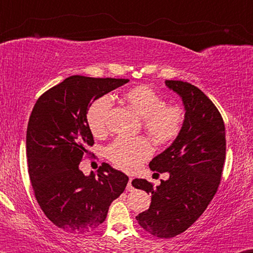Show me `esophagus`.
Returning a JSON list of instances; mask_svg holds the SVG:
<instances>
[{
  "label": "esophagus",
  "instance_id": "obj_1",
  "mask_svg": "<svg viewBox=\"0 0 253 253\" xmlns=\"http://www.w3.org/2000/svg\"><path fill=\"white\" fill-rule=\"evenodd\" d=\"M132 177H130L129 179V182H127V186H126V191L127 192H132L133 191V187H132Z\"/></svg>",
  "mask_w": 253,
  "mask_h": 253
}]
</instances>
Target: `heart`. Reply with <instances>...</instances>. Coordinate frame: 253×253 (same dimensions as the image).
Returning a JSON list of instances; mask_svg holds the SVG:
<instances>
[{
	"label": "heart",
	"mask_w": 253,
	"mask_h": 253,
	"mask_svg": "<svg viewBox=\"0 0 253 253\" xmlns=\"http://www.w3.org/2000/svg\"><path fill=\"white\" fill-rule=\"evenodd\" d=\"M126 103L143 118V127L156 143L166 144L179 135L185 122V111L177 104H166L165 98L148 86H136L124 94ZM111 98L104 96L91 104L86 114L88 129L96 137L108 132ZM153 154V145L144 136L117 137L105 149V156L124 170H136Z\"/></svg>",
	"instance_id": "heart-1"
}]
</instances>
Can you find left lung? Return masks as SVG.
I'll return each mask as SVG.
<instances>
[{
    "instance_id": "left-lung-1",
    "label": "left lung",
    "mask_w": 253,
    "mask_h": 253,
    "mask_svg": "<svg viewBox=\"0 0 253 253\" xmlns=\"http://www.w3.org/2000/svg\"><path fill=\"white\" fill-rule=\"evenodd\" d=\"M166 85L182 98L186 110L176 139L149 163L151 170L168 171L169 179L157 187L144 179L131 183L151 194L149 210L136 216L139 226L159 238H173L198 220L218 191L226 137L220 112L200 88L181 80Z\"/></svg>"
}]
</instances>
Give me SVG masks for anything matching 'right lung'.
<instances>
[{
  "mask_svg": "<svg viewBox=\"0 0 253 253\" xmlns=\"http://www.w3.org/2000/svg\"><path fill=\"white\" fill-rule=\"evenodd\" d=\"M127 79L68 77L39 97L27 126L28 173L37 201L55 226L73 234L94 231L129 177L102 163L88 176L79 163L93 136L86 123L90 105Z\"/></svg>",
  "mask_w": 253,
  "mask_h": 253,
  "instance_id": "obj_1",
  "label": "right lung"
}]
</instances>
